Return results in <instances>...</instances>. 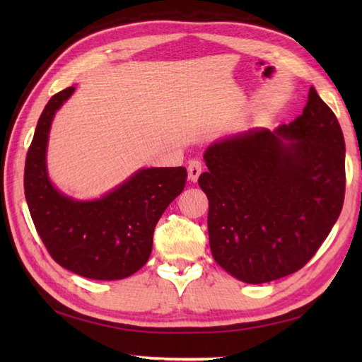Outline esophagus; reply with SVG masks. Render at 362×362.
Segmentation results:
<instances>
[{"label": "esophagus", "mask_w": 362, "mask_h": 362, "mask_svg": "<svg viewBox=\"0 0 362 362\" xmlns=\"http://www.w3.org/2000/svg\"><path fill=\"white\" fill-rule=\"evenodd\" d=\"M202 169H204V165H202L201 160H199V158L189 160L188 161V179L191 182H196L199 179V175H201Z\"/></svg>", "instance_id": "esophagus-1"}]
</instances>
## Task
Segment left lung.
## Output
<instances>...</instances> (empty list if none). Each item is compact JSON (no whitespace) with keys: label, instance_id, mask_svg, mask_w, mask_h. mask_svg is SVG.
<instances>
[{"label":"left lung","instance_id":"obj_1","mask_svg":"<svg viewBox=\"0 0 362 362\" xmlns=\"http://www.w3.org/2000/svg\"><path fill=\"white\" fill-rule=\"evenodd\" d=\"M209 238L216 263L244 283L297 272L332 232L345 196V143L310 88L303 113L275 132L253 129L210 146Z\"/></svg>","mask_w":362,"mask_h":362}]
</instances>
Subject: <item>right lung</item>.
<instances>
[{"mask_svg": "<svg viewBox=\"0 0 362 362\" xmlns=\"http://www.w3.org/2000/svg\"><path fill=\"white\" fill-rule=\"evenodd\" d=\"M74 87L54 95L38 118L25 163L30 218L57 264L91 280H121L146 264L153 228L187 183L185 168L140 169L103 199L78 202L60 194L46 174V143L54 113Z\"/></svg>", "mask_w": 362, "mask_h": 362, "instance_id": "right-lung-1", "label": "right lung"}]
</instances>
